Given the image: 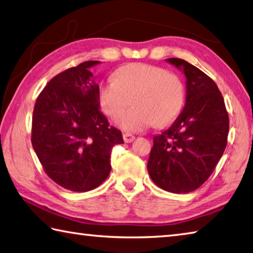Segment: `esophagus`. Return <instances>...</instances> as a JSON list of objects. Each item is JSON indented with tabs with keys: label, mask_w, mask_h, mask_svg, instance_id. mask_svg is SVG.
I'll use <instances>...</instances> for the list:
<instances>
[{
	"label": "esophagus",
	"mask_w": 253,
	"mask_h": 253,
	"mask_svg": "<svg viewBox=\"0 0 253 253\" xmlns=\"http://www.w3.org/2000/svg\"><path fill=\"white\" fill-rule=\"evenodd\" d=\"M123 138H124V141H125V142H131L132 140H135V136L131 135V134H124Z\"/></svg>",
	"instance_id": "34e87169"
}]
</instances>
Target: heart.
Masks as SVG:
<instances>
[{
  "instance_id": "1",
  "label": "heart",
  "mask_w": 253,
  "mask_h": 253,
  "mask_svg": "<svg viewBox=\"0 0 253 253\" xmlns=\"http://www.w3.org/2000/svg\"><path fill=\"white\" fill-rule=\"evenodd\" d=\"M133 99L135 106L122 117ZM185 85L177 75L149 64L132 63L119 68L114 81L99 88L98 102L105 115L119 119L126 131H140L151 125L166 126L180 113Z\"/></svg>"
}]
</instances>
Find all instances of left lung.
<instances>
[{"label":"left lung","instance_id":"obj_1","mask_svg":"<svg viewBox=\"0 0 253 253\" xmlns=\"http://www.w3.org/2000/svg\"><path fill=\"white\" fill-rule=\"evenodd\" d=\"M166 61L186 76V103L168 129L154 137L149 176L162 189L187 194L210 177L227 146L229 117L215 83L180 58Z\"/></svg>","mask_w":253,"mask_h":253}]
</instances>
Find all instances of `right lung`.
I'll return each instance as SVG.
<instances>
[{"label": "right lung", "mask_w": 253, "mask_h": 253, "mask_svg": "<svg viewBox=\"0 0 253 253\" xmlns=\"http://www.w3.org/2000/svg\"><path fill=\"white\" fill-rule=\"evenodd\" d=\"M88 61L53 77L36 99L32 145L47 176L65 189H95L111 172V153L121 130L99 111V86Z\"/></svg>", "instance_id": "obj_1"}]
</instances>
